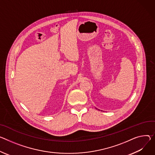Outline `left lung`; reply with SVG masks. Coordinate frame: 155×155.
Segmentation results:
<instances>
[{"label": "left lung", "mask_w": 155, "mask_h": 155, "mask_svg": "<svg viewBox=\"0 0 155 155\" xmlns=\"http://www.w3.org/2000/svg\"><path fill=\"white\" fill-rule=\"evenodd\" d=\"M96 109H97V108H96Z\"/></svg>", "instance_id": "8db88e82"}]
</instances>
